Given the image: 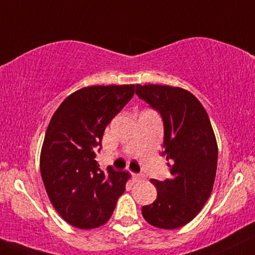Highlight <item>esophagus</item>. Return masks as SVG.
Here are the masks:
<instances>
[{"mask_svg": "<svg viewBox=\"0 0 255 255\" xmlns=\"http://www.w3.org/2000/svg\"><path fill=\"white\" fill-rule=\"evenodd\" d=\"M133 179H134V181H141V180L144 179V176L142 175V174L133 173Z\"/></svg>", "mask_w": 255, "mask_h": 255, "instance_id": "34e87169", "label": "esophagus"}]
</instances>
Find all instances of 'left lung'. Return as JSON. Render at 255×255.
Wrapping results in <instances>:
<instances>
[{"instance_id": "obj_1", "label": "left lung", "mask_w": 255, "mask_h": 255, "mask_svg": "<svg viewBox=\"0 0 255 255\" xmlns=\"http://www.w3.org/2000/svg\"><path fill=\"white\" fill-rule=\"evenodd\" d=\"M136 94L163 120V147L172 179H151L157 196L143 206L151 226L175 230L194 219L211 195L218 165V143L200 101L180 87L136 85Z\"/></svg>"}]
</instances>
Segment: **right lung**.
Segmentation results:
<instances>
[{
  "label": "right lung",
  "instance_id": "1",
  "mask_svg": "<svg viewBox=\"0 0 255 255\" xmlns=\"http://www.w3.org/2000/svg\"><path fill=\"white\" fill-rule=\"evenodd\" d=\"M134 93V85L85 87L66 98L50 119L40 155L41 176L51 205L74 227L105 225L130 179L128 172L100 169L94 150Z\"/></svg>",
  "mask_w": 255,
  "mask_h": 255
}]
</instances>
